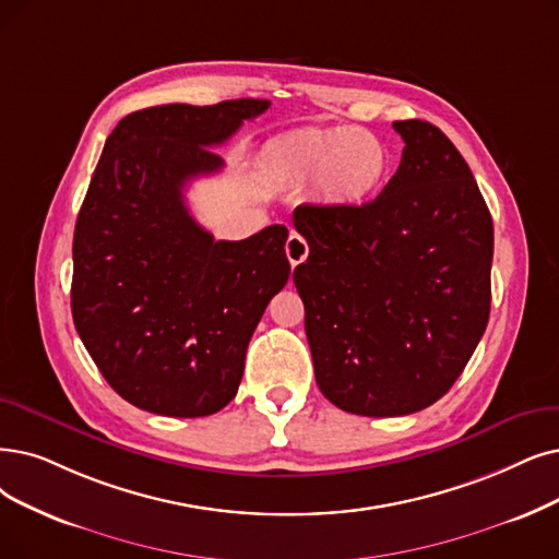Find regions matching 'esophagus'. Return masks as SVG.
Returning a JSON list of instances; mask_svg holds the SVG:
<instances>
[{
    "label": "esophagus",
    "mask_w": 559,
    "mask_h": 559,
    "mask_svg": "<svg viewBox=\"0 0 559 559\" xmlns=\"http://www.w3.org/2000/svg\"><path fill=\"white\" fill-rule=\"evenodd\" d=\"M284 250H286L288 263L296 267V265H300L307 259L309 245H307V240L300 234H292V236H288V240H286V248Z\"/></svg>",
    "instance_id": "obj_1"
}]
</instances>
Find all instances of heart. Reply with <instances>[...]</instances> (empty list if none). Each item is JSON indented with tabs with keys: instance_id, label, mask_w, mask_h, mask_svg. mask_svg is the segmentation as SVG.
Listing matches in <instances>:
<instances>
[{
	"instance_id": "obj_1",
	"label": "heart",
	"mask_w": 559,
	"mask_h": 559,
	"mask_svg": "<svg viewBox=\"0 0 559 559\" xmlns=\"http://www.w3.org/2000/svg\"><path fill=\"white\" fill-rule=\"evenodd\" d=\"M388 144L362 128L302 130L267 146L261 155L265 181L302 186L317 181L323 202L362 204L390 174Z\"/></svg>"
}]
</instances>
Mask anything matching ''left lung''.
<instances>
[{
    "label": "left lung",
    "instance_id": "left-lung-1",
    "mask_svg": "<svg viewBox=\"0 0 559 559\" xmlns=\"http://www.w3.org/2000/svg\"><path fill=\"white\" fill-rule=\"evenodd\" d=\"M401 165L362 206L294 211V271L317 385L334 406L399 417L448 394L488 323L493 219L463 155L429 121H394Z\"/></svg>",
    "mask_w": 559,
    "mask_h": 559
}]
</instances>
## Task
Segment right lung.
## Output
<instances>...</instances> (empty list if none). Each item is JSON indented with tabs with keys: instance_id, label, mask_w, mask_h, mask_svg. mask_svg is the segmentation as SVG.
Listing matches in <instances>:
<instances>
[{
	"instance_id": "add662e5",
	"label": "right lung",
	"mask_w": 559,
	"mask_h": 559,
	"mask_svg": "<svg viewBox=\"0 0 559 559\" xmlns=\"http://www.w3.org/2000/svg\"><path fill=\"white\" fill-rule=\"evenodd\" d=\"M267 100L158 105L105 142L73 236L71 307L92 360L119 396L167 417H206L236 396L252 332L292 265L284 225L215 240L183 188L222 169L213 146Z\"/></svg>"
}]
</instances>
